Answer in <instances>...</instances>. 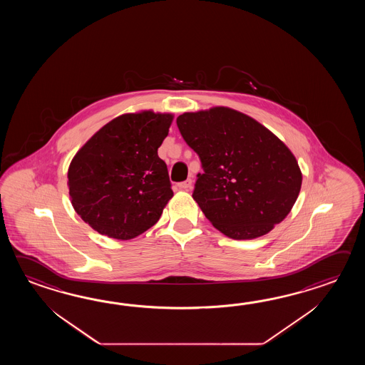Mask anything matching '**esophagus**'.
<instances>
[{
    "mask_svg": "<svg viewBox=\"0 0 365 365\" xmlns=\"http://www.w3.org/2000/svg\"><path fill=\"white\" fill-rule=\"evenodd\" d=\"M192 180H186V181H182V182H179L178 184V186H179V189H181V190H189L190 187H192Z\"/></svg>",
    "mask_w": 365,
    "mask_h": 365,
    "instance_id": "34e87169",
    "label": "esophagus"
}]
</instances>
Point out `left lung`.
Segmentation results:
<instances>
[{
  "mask_svg": "<svg viewBox=\"0 0 365 365\" xmlns=\"http://www.w3.org/2000/svg\"><path fill=\"white\" fill-rule=\"evenodd\" d=\"M201 159L194 201L225 236L252 240L287 217L300 193L295 155L255 118L227 107L185 112L176 120Z\"/></svg>",
  "mask_w": 365,
  "mask_h": 365,
  "instance_id": "8db88e82",
  "label": "left lung"
}]
</instances>
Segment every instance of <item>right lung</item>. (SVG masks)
Here are the masks:
<instances>
[{"instance_id": "right-lung-1", "label": "right lung", "mask_w": 365, "mask_h": 365, "mask_svg": "<svg viewBox=\"0 0 365 365\" xmlns=\"http://www.w3.org/2000/svg\"><path fill=\"white\" fill-rule=\"evenodd\" d=\"M171 113L140 110L113 118L78 150L68 170L71 205L101 235L130 240L159 220L173 197L158 148Z\"/></svg>"}]
</instances>
